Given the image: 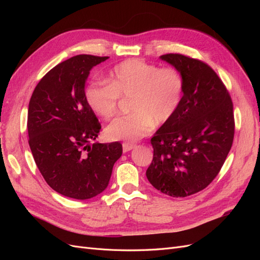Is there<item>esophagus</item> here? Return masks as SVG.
Wrapping results in <instances>:
<instances>
[{"instance_id":"34e87169","label":"esophagus","mask_w":260,"mask_h":260,"mask_svg":"<svg viewBox=\"0 0 260 260\" xmlns=\"http://www.w3.org/2000/svg\"><path fill=\"white\" fill-rule=\"evenodd\" d=\"M136 147L135 144H130V143H123L122 144V149H123V153H127L129 151H131V149H133Z\"/></svg>"}]
</instances>
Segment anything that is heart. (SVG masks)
Returning <instances> with one entry per match:
<instances>
[{
	"label": "heart",
	"instance_id": "1",
	"mask_svg": "<svg viewBox=\"0 0 260 260\" xmlns=\"http://www.w3.org/2000/svg\"><path fill=\"white\" fill-rule=\"evenodd\" d=\"M184 91V77L178 68L128 59L114 67L108 82L89 83L84 96L92 111L104 119L116 115L120 98H131L133 113L113 120L104 133L109 141L133 143L149 135L155 124H166L176 116Z\"/></svg>",
	"mask_w": 260,
	"mask_h": 260
}]
</instances>
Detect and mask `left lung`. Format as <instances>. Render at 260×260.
Here are the masks:
<instances>
[{"mask_svg":"<svg viewBox=\"0 0 260 260\" xmlns=\"http://www.w3.org/2000/svg\"><path fill=\"white\" fill-rule=\"evenodd\" d=\"M160 58L183 75L185 91L176 116L151 139L146 177L161 193L185 198L207 187L223 166L234 138L233 103L206 62L177 53Z\"/></svg>","mask_w":260,"mask_h":260,"instance_id":"8db88e82","label":"left lung"}]
</instances>
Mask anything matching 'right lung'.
Wrapping results in <instances>:
<instances>
[{"instance_id": "right-lung-1", "label": "right lung", "mask_w": 260, "mask_h": 260, "mask_svg": "<svg viewBox=\"0 0 260 260\" xmlns=\"http://www.w3.org/2000/svg\"><path fill=\"white\" fill-rule=\"evenodd\" d=\"M107 58L81 54L59 62L29 102L28 142L37 167L54 191L75 200L103 192L122 154L119 142L89 144L102 127L86 103L84 84L90 70Z\"/></svg>"}]
</instances>
